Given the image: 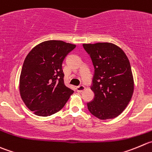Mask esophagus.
Masks as SVG:
<instances>
[{
	"label": "esophagus",
	"instance_id": "34e87169",
	"mask_svg": "<svg viewBox=\"0 0 152 152\" xmlns=\"http://www.w3.org/2000/svg\"><path fill=\"white\" fill-rule=\"evenodd\" d=\"M76 89H77V91L78 92H82V91H83L85 89V86H83V85H80V86H77L76 87Z\"/></svg>",
	"mask_w": 152,
	"mask_h": 152
}]
</instances>
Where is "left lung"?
Returning a JSON list of instances; mask_svg holds the SVG:
<instances>
[{"mask_svg":"<svg viewBox=\"0 0 152 152\" xmlns=\"http://www.w3.org/2000/svg\"><path fill=\"white\" fill-rule=\"evenodd\" d=\"M93 63L91 89L95 96L87 103L89 112L100 119L118 116L128 106L134 92L131 64L125 52L109 42L83 44Z\"/></svg>","mask_w":152,"mask_h":152,"instance_id":"obj_1","label":"left lung"}]
</instances>
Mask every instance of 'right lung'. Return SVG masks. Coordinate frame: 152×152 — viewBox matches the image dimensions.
<instances>
[{
	"label": "right lung",
	"mask_w": 152,
	"mask_h": 152,
	"mask_svg": "<svg viewBox=\"0 0 152 152\" xmlns=\"http://www.w3.org/2000/svg\"><path fill=\"white\" fill-rule=\"evenodd\" d=\"M75 47L60 40H49L37 45L26 57L20 75V95L36 115L56 113L74 92L64 84L62 64Z\"/></svg>",
	"instance_id": "1"
}]
</instances>
